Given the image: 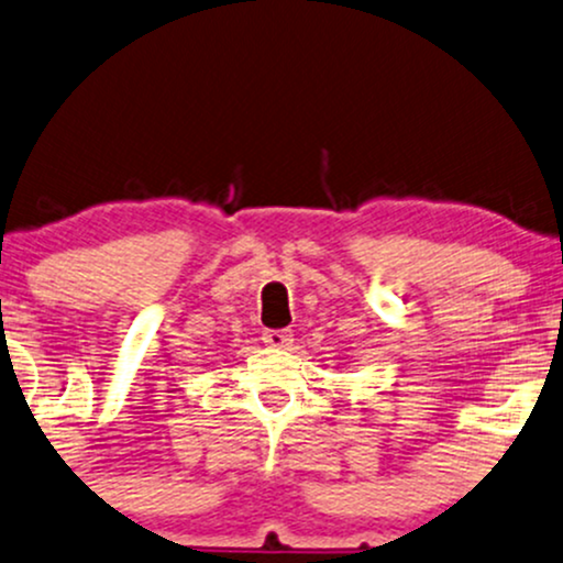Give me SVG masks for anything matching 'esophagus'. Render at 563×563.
Here are the masks:
<instances>
[{"label": "esophagus", "instance_id": "esophagus-1", "mask_svg": "<svg viewBox=\"0 0 563 563\" xmlns=\"http://www.w3.org/2000/svg\"><path fill=\"white\" fill-rule=\"evenodd\" d=\"M263 342H266L268 346H274V350H287V346L292 344V331L271 329L263 334Z\"/></svg>", "mask_w": 563, "mask_h": 563}]
</instances>
